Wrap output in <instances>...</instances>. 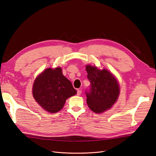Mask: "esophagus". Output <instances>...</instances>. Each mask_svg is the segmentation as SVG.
<instances>
[{
  "mask_svg": "<svg viewBox=\"0 0 156 156\" xmlns=\"http://www.w3.org/2000/svg\"><path fill=\"white\" fill-rule=\"evenodd\" d=\"M81 92H82V91L81 90H77V96H80L81 94Z\"/></svg>",
  "mask_w": 156,
  "mask_h": 156,
  "instance_id": "esophagus-1",
  "label": "esophagus"
}]
</instances>
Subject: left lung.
Wrapping results in <instances>:
<instances>
[{"instance_id": "8db88e82", "label": "left lung", "mask_w": 156, "mask_h": 156, "mask_svg": "<svg viewBox=\"0 0 156 156\" xmlns=\"http://www.w3.org/2000/svg\"><path fill=\"white\" fill-rule=\"evenodd\" d=\"M86 70L90 83V87L85 92L87 104L94 112H102L111 108L116 101L120 92L119 84L105 69L100 70L88 65Z\"/></svg>"}]
</instances>
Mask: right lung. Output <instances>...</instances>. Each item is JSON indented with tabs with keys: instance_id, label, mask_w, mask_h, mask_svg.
<instances>
[{
	"instance_id": "right-lung-1",
	"label": "right lung",
	"mask_w": 156,
	"mask_h": 156,
	"mask_svg": "<svg viewBox=\"0 0 156 156\" xmlns=\"http://www.w3.org/2000/svg\"><path fill=\"white\" fill-rule=\"evenodd\" d=\"M76 94L60 68L46 69L36 78L32 88L35 100L44 110L52 113L62 109L66 100Z\"/></svg>"
}]
</instances>
